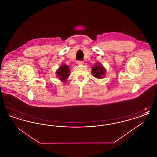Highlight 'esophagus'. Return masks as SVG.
Wrapping results in <instances>:
<instances>
[{
  "label": "esophagus",
  "instance_id": "esophagus-1",
  "mask_svg": "<svg viewBox=\"0 0 157 157\" xmlns=\"http://www.w3.org/2000/svg\"><path fill=\"white\" fill-rule=\"evenodd\" d=\"M78 65H83V61H82V60H79V61H78Z\"/></svg>",
  "mask_w": 157,
  "mask_h": 157
}]
</instances>
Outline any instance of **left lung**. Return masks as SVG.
I'll list each match as a JSON object with an SVG mask.
<instances>
[{
	"mask_svg": "<svg viewBox=\"0 0 157 157\" xmlns=\"http://www.w3.org/2000/svg\"><path fill=\"white\" fill-rule=\"evenodd\" d=\"M105 69L101 65H98L92 67V73L93 75L98 79L103 77L105 74Z\"/></svg>",
	"mask_w": 157,
	"mask_h": 157,
	"instance_id": "obj_1",
	"label": "left lung"
}]
</instances>
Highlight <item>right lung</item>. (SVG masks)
Wrapping results in <instances>:
<instances>
[{"label":"right lung","mask_w":157,"mask_h":157,"mask_svg":"<svg viewBox=\"0 0 157 157\" xmlns=\"http://www.w3.org/2000/svg\"><path fill=\"white\" fill-rule=\"evenodd\" d=\"M69 67L67 65H62L56 71V74L60 80L63 82H66L67 78L69 76L70 71Z\"/></svg>","instance_id":"1"}]
</instances>
